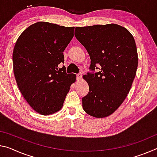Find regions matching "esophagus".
Returning a JSON list of instances; mask_svg holds the SVG:
<instances>
[{"instance_id":"esophagus-1","label":"esophagus","mask_w":157,"mask_h":157,"mask_svg":"<svg viewBox=\"0 0 157 157\" xmlns=\"http://www.w3.org/2000/svg\"><path fill=\"white\" fill-rule=\"evenodd\" d=\"M82 73L77 74V79H78V80H79V79L82 78Z\"/></svg>"}]
</instances>
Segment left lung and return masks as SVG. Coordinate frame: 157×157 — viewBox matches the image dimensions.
I'll return each mask as SVG.
<instances>
[{"label":"left lung","mask_w":157,"mask_h":157,"mask_svg":"<svg viewBox=\"0 0 157 157\" xmlns=\"http://www.w3.org/2000/svg\"><path fill=\"white\" fill-rule=\"evenodd\" d=\"M75 29V36L90 56L89 69H100L83 76L89 87L82 99L83 109L94 117H106L125 100L136 77L138 58L135 40L127 29L115 24Z\"/></svg>","instance_id":"obj_1"}]
</instances>
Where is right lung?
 <instances>
[{"instance_id":"obj_1","label":"right lung","mask_w":157,"mask_h":157,"mask_svg":"<svg viewBox=\"0 0 157 157\" xmlns=\"http://www.w3.org/2000/svg\"><path fill=\"white\" fill-rule=\"evenodd\" d=\"M75 27L40 21L29 26L16 42L12 54L15 79L28 103L43 115L60 110L76 75L67 73L63 54Z\"/></svg>"}]
</instances>
